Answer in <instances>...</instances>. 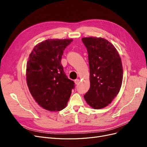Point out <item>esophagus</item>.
Here are the masks:
<instances>
[{
  "mask_svg": "<svg viewBox=\"0 0 147 147\" xmlns=\"http://www.w3.org/2000/svg\"><path fill=\"white\" fill-rule=\"evenodd\" d=\"M79 82H80L79 79H76V80H74V83H75L76 84H78L79 83Z\"/></svg>",
  "mask_w": 147,
  "mask_h": 147,
  "instance_id": "34e87169",
  "label": "esophagus"
}]
</instances>
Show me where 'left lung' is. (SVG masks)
<instances>
[{"mask_svg":"<svg viewBox=\"0 0 147 147\" xmlns=\"http://www.w3.org/2000/svg\"><path fill=\"white\" fill-rule=\"evenodd\" d=\"M87 49L90 70V88L84 95L94 109L110 104L120 91L123 67L118 52L103 38L84 37L82 39Z\"/></svg>","mask_w":147,"mask_h":147,"instance_id":"left-lung-1","label":"left lung"}]
</instances>
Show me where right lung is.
I'll return each mask as SVG.
<instances>
[{
	"mask_svg": "<svg viewBox=\"0 0 147 147\" xmlns=\"http://www.w3.org/2000/svg\"><path fill=\"white\" fill-rule=\"evenodd\" d=\"M72 39H48L37 45L27 65V85L38 104L51 111L63 110L75 88L61 64L64 51Z\"/></svg>",
	"mask_w": 147,
	"mask_h": 147,
	"instance_id": "right-lung-1",
	"label": "right lung"
}]
</instances>
